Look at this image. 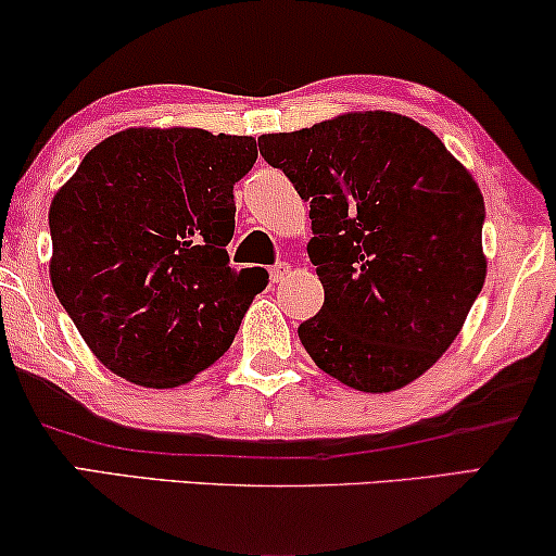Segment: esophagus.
<instances>
[{"label": "esophagus", "instance_id": "34e87169", "mask_svg": "<svg viewBox=\"0 0 556 556\" xmlns=\"http://www.w3.org/2000/svg\"><path fill=\"white\" fill-rule=\"evenodd\" d=\"M288 273H291V265L288 263L270 265V283H283V280L288 278Z\"/></svg>", "mask_w": 556, "mask_h": 556}]
</instances>
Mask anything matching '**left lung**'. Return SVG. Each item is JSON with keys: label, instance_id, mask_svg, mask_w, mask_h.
<instances>
[{"label": "left lung", "instance_id": "8db88e82", "mask_svg": "<svg viewBox=\"0 0 556 556\" xmlns=\"http://www.w3.org/2000/svg\"><path fill=\"white\" fill-rule=\"evenodd\" d=\"M311 204L324 306L299 326L316 367L362 392L400 390L458 337L485 280L483 194L430 128L346 113L257 139Z\"/></svg>", "mask_w": 556, "mask_h": 556}]
</instances>
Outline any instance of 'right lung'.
<instances>
[{
	"instance_id": "add662e5",
	"label": "right lung",
	"mask_w": 556,
	"mask_h": 556,
	"mask_svg": "<svg viewBox=\"0 0 556 556\" xmlns=\"http://www.w3.org/2000/svg\"><path fill=\"white\" fill-rule=\"evenodd\" d=\"M253 136L128 128L98 143L50 204V280L113 375L177 387L230 349L263 268H230L235 181Z\"/></svg>"
}]
</instances>
